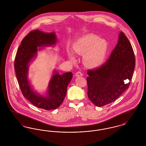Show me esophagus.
<instances>
[{
	"label": "esophagus",
	"mask_w": 146,
	"mask_h": 146,
	"mask_svg": "<svg viewBox=\"0 0 146 146\" xmlns=\"http://www.w3.org/2000/svg\"><path fill=\"white\" fill-rule=\"evenodd\" d=\"M75 76H83V73L81 72L78 71V72H77L75 73Z\"/></svg>",
	"instance_id": "1"
}]
</instances>
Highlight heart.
Instances as JSON below:
<instances>
[{
    "mask_svg": "<svg viewBox=\"0 0 146 146\" xmlns=\"http://www.w3.org/2000/svg\"><path fill=\"white\" fill-rule=\"evenodd\" d=\"M74 52L84 55V62L90 67H97L104 62L108 54V44L104 39L96 35L89 34L78 39L73 45ZM68 56L72 62L76 61L73 52L68 51Z\"/></svg>",
    "mask_w": 146,
    "mask_h": 146,
    "instance_id": "1",
    "label": "heart"
}]
</instances>
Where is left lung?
<instances>
[{"label":"left lung","instance_id":"left-lung-1","mask_svg":"<svg viewBox=\"0 0 146 146\" xmlns=\"http://www.w3.org/2000/svg\"><path fill=\"white\" fill-rule=\"evenodd\" d=\"M135 67L131 44L123 32L108 60L101 67L88 70V96L98 107L115 101L130 84Z\"/></svg>","mask_w":146,"mask_h":146}]
</instances>
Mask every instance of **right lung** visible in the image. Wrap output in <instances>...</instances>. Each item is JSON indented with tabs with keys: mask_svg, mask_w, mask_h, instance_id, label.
<instances>
[{
	"mask_svg": "<svg viewBox=\"0 0 146 146\" xmlns=\"http://www.w3.org/2000/svg\"><path fill=\"white\" fill-rule=\"evenodd\" d=\"M56 41L54 32L45 33L37 29L30 32L22 39L17 49L14 64L17 79L23 96L36 107L47 111L55 110L62 103L73 74L67 72L61 75L54 71L49 83L47 96L44 97L35 93L28 82V64L36 55L38 46H51L55 44Z\"/></svg>",
	"mask_w": 146,
	"mask_h": 146,
	"instance_id": "right-lung-1",
	"label": "right lung"
}]
</instances>
